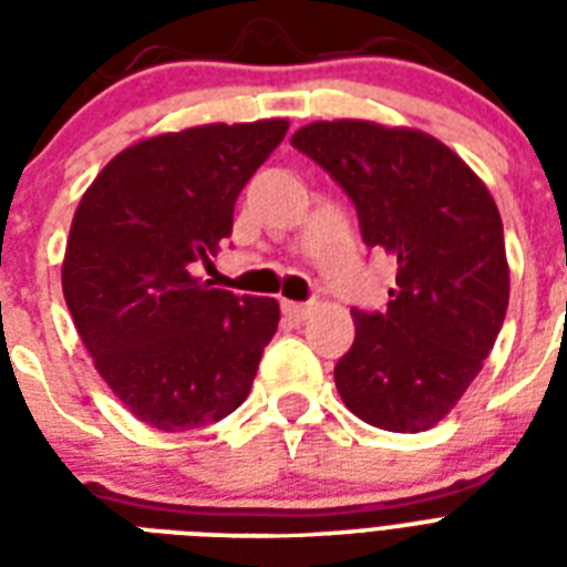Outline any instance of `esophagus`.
<instances>
[{
	"mask_svg": "<svg viewBox=\"0 0 567 567\" xmlns=\"http://www.w3.org/2000/svg\"><path fill=\"white\" fill-rule=\"evenodd\" d=\"M282 311L288 315L291 320H306L311 315V302H291V300H282Z\"/></svg>",
	"mask_w": 567,
	"mask_h": 567,
	"instance_id": "obj_1",
	"label": "esophagus"
}]
</instances>
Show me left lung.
<instances>
[{"label":"left lung","mask_w":567,"mask_h":567,"mask_svg":"<svg viewBox=\"0 0 567 567\" xmlns=\"http://www.w3.org/2000/svg\"><path fill=\"white\" fill-rule=\"evenodd\" d=\"M291 144L353 199L364 244L396 261L385 311L353 309L338 394L379 430H430L483 371L506 318L501 212L483 179L417 128L320 120Z\"/></svg>","instance_id":"1"}]
</instances>
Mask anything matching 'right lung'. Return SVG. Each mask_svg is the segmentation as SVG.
Wrapping results in <instances>:
<instances>
[{
    "label": "right lung",
    "mask_w": 567,
    "mask_h": 567,
    "mask_svg": "<svg viewBox=\"0 0 567 567\" xmlns=\"http://www.w3.org/2000/svg\"><path fill=\"white\" fill-rule=\"evenodd\" d=\"M288 120L212 123L114 155L75 208L61 285L82 344L120 403L185 432L247 400L279 302L194 276L231 235L235 199Z\"/></svg>",
    "instance_id": "add662e5"
}]
</instances>
